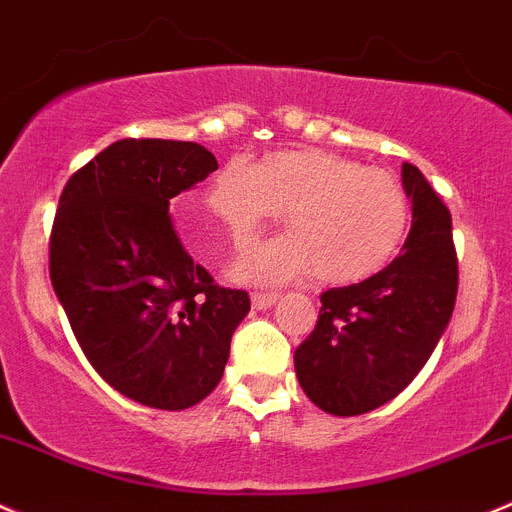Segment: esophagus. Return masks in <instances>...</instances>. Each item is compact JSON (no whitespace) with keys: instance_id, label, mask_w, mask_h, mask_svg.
<instances>
[{"instance_id":"obj_1","label":"esophagus","mask_w":512,"mask_h":512,"mask_svg":"<svg viewBox=\"0 0 512 512\" xmlns=\"http://www.w3.org/2000/svg\"><path fill=\"white\" fill-rule=\"evenodd\" d=\"M276 299H279L276 291H256V294H251L253 309H269Z\"/></svg>"}]
</instances>
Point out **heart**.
I'll list each match as a JSON object with an SVG mask.
<instances>
[{
  "mask_svg": "<svg viewBox=\"0 0 512 512\" xmlns=\"http://www.w3.org/2000/svg\"><path fill=\"white\" fill-rule=\"evenodd\" d=\"M206 206L238 246L286 208L289 236L261 243L238 264L251 281H286L311 269L337 284L369 279L397 259L412 223L397 175L324 150H284L261 165L228 160Z\"/></svg>",
  "mask_w": 512,
  "mask_h": 512,
  "instance_id": "heart-1",
  "label": "heart"
}]
</instances>
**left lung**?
<instances>
[{"mask_svg":"<svg viewBox=\"0 0 512 512\" xmlns=\"http://www.w3.org/2000/svg\"><path fill=\"white\" fill-rule=\"evenodd\" d=\"M412 231L397 259L362 284L321 294L314 332L296 347L306 397L354 417L397 397L435 352L457 299L452 218L420 168L402 165Z\"/></svg>","mask_w":512,"mask_h":512,"instance_id":"left-lung-1","label":"left lung"}]
</instances>
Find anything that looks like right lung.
<instances>
[{
  "mask_svg": "<svg viewBox=\"0 0 512 512\" xmlns=\"http://www.w3.org/2000/svg\"><path fill=\"white\" fill-rule=\"evenodd\" d=\"M218 170L198 143L125 138L70 175L50 233V279L87 362L155 410L216 389L251 309L183 248L170 198Z\"/></svg>",
  "mask_w": 512,
  "mask_h": 512,
  "instance_id": "right-lung-1",
  "label": "right lung"
}]
</instances>
